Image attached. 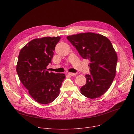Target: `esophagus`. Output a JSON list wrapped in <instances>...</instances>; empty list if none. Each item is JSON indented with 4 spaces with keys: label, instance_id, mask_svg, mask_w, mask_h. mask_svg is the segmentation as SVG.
Returning a JSON list of instances; mask_svg holds the SVG:
<instances>
[{
    "label": "esophagus",
    "instance_id": "obj_1",
    "mask_svg": "<svg viewBox=\"0 0 134 134\" xmlns=\"http://www.w3.org/2000/svg\"><path fill=\"white\" fill-rule=\"evenodd\" d=\"M68 74H69V75H71V76H74V75H76V73H70V72H69V73H68Z\"/></svg>",
    "mask_w": 134,
    "mask_h": 134
}]
</instances>
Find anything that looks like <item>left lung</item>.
I'll use <instances>...</instances> for the list:
<instances>
[{
	"instance_id": "left-lung-1",
	"label": "left lung",
	"mask_w": 134,
	"mask_h": 134,
	"mask_svg": "<svg viewBox=\"0 0 134 134\" xmlns=\"http://www.w3.org/2000/svg\"><path fill=\"white\" fill-rule=\"evenodd\" d=\"M83 59L89 60L90 74L80 88L90 99L102 96L108 90L116 73L117 55L110 41L102 35L80 33L67 37Z\"/></svg>"
}]
</instances>
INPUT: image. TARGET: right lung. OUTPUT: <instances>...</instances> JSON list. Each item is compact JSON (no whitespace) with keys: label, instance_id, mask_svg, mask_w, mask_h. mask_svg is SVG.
<instances>
[{"label":"right lung","instance_id":"right-lung-1","mask_svg":"<svg viewBox=\"0 0 134 134\" xmlns=\"http://www.w3.org/2000/svg\"><path fill=\"white\" fill-rule=\"evenodd\" d=\"M61 37H45L34 39L19 52L16 71L21 82L33 99L42 104L53 102L60 93L63 73L49 72L55 47Z\"/></svg>","mask_w":134,"mask_h":134}]
</instances>
